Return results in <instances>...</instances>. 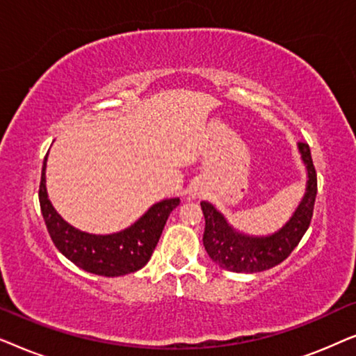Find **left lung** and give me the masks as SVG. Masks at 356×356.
Instances as JSON below:
<instances>
[{"label":"left lung","mask_w":356,"mask_h":356,"mask_svg":"<svg viewBox=\"0 0 356 356\" xmlns=\"http://www.w3.org/2000/svg\"><path fill=\"white\" fill-rule=\"evenodd\" d=\"M298 152L308 175L305 196L290 220L272 235L254 236L238 232L211 202H201L204 218H206L202 236L204 248L209 257L222 269L245 272V274L267 270L285 261L303 238L313 217L318 178H316L309 145L298 143Z\"/></svg>","instance_id":"8db88e82"}]
</instances>
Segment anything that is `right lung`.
I'll list each match as a JSON object with an SVG mask.
<instances>
[{"label":"right lung","mask_w":356,"mask_h":356,"mask_svg":"<svg viewBox=\"0 0 356 356\" xmlns=\"http://www.w3.org/2000/svg\"><path fill=\"white\" fill-rule=\"evenodd\" d=\"M47 157L43 160L38 199H40L47 230L58 251L79 269L104 277L126 275L147 264L170 212L179 204V197L163 199L154 204L139 220L121 232L110 235L82 232L70 225L48 199L45 178Z\"/></svg>","instance_id":"1"}]
</instances>
